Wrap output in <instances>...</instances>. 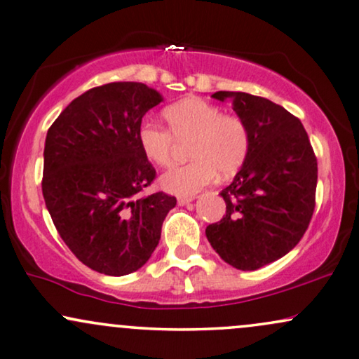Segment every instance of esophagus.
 <instances>
[{"instance_id": "34e87169", "label": "esophagus", "mask_w": 359, "mask_h": 359, "mask_svg": "<svg viewBox=\"0 0 359 359\" xmlns=\"http://www.w3.org/2000/svg\"><path fill=\"white\" fill-rule=\"evenodd\" d=\"M194 198L195 196H179L177 201H179V205L184 206V205H189L190 201H194Z\"/></svg>"}]
</instances>
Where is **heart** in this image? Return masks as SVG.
<instances>
[{
  "label": "heart",
  "instance_id": "b5f03b06",
  "mask_svg": "<svg viewBox=\"0 0 359 359\" xmlns=\"http://www.w3.org/2000/svg\"><path fill=\"white\" fill-rule=\"evenodd\" d=\"M164 128L143 123L138 144L146 159L168 168L174 158V140L190 138V163L179 165L161 177V185L170 194L194 195L215 179L232 175L244 164L249 153V128L239 115L221 114L219 107L200 97H187L163 110Z\"/></svg>",
  "mask_w": 359,
  "mask_h": 359
}]
</instances>
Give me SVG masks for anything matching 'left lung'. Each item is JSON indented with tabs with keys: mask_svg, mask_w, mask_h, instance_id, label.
Instances as JSON below:
<instances>
[{
	"mask_svg": "<svg viewBox=\"0 0 359 359\" xmlns=\"http://www.w3.org/2000/svg\"><path fill=\"white\" fill-rule=\"evenodd\" d=\"M249 128L250 146L234 180L221 190L226 215L206 228L210 244L237 270L281 259L309 228L317 158L301 120L265 97L218 90Z\"/></svg>",
	"mask_w": 359,
	"mask_h": 359,
	"instance_id": "obj_1",
	"label": "left lung"
}]
</instances>
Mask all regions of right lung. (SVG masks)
Wrapping results in <instances>:
<instances>
[{
	"label": "right lung",
	"mask_w": 359,
	"mask_h": 359,
	"mask_svg": "<svg viewBox=\"0 0 359 359\" xmlns=\"http://www.w3.org/2000/svg\"><path fill=\"white\" fill-rule=\"evenodd\" d=\"M163 97L143 83H109L73 100L47 131L42 194L79 262L99 273H133L149 260L177 200L141 196L156 179L138 144L143 115Z\"/></svg>",
	"instance_id": "add662e5"
}]
</instances>
